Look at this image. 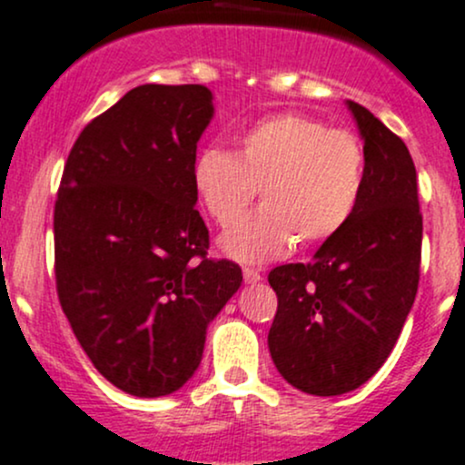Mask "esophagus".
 Returning <instances> with one entry per match:
<instances>
[{"label": "esophagus", "mask_w": 465, "mask_h": 465, "mask_svg": "<svg viewBox=\"0 0 465 465\" xmlns=\"http://www.w3.org/2000/svg\"><path fill=\"white\" fill-rule=\"evenodd\" d=\"M261 279H263L261 270H257V268H243V281H246V283H259Z\"/></svg>", "instance_id": "obj_1"}]
</instances>
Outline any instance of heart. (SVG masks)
Returning a JSON list of instances; mask_svg holds the SVG:
<instances>
[{
  "label": "heart",
  "instance_id": "b5f03b06",
  "mask_svg": "<svg viewBox=\"0 0 465 465\" xmlns=\"http://www.w3.org/2000/svg\"><path fill=\"white\" fill-rule=\"evenodd\" d=\"M367 177L362 143L347 129L281 112L237 135L234 153L204 149L193 164V189L219 226L261 195L263 206L219 239L243 263L281 259L296 246L330 242L351 222Z\"/></svg>",
  "mask_w": 465,
  "mask_h": 465
}]
</instances>
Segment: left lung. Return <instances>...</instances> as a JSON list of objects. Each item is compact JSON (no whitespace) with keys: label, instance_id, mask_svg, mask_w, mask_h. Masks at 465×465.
<instances>
[{"label":"left lung","instance_id":"1","mask_svg":"<svg viewBox=\"0 0 465 465\" xmlns=\"http://www.w3.org/2000/svg\"><path fill=\"white\" fill-rule=\"evenodd\" d=\"M367 177L351 222L310 263L279 265L270 356L302 393L362 387L393 351L420 283L421 213L409 149L367 107L347 101Z\"/></svg>","mask_w":465,"mask_h":465}]
</instances>
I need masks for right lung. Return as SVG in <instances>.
<instances>
[{"label":"right lung","instance_id":"obj_1","mask_svg":"<svg viewBox=\"0 0 465 465\" xmlns=\"http://www.w3.org/2000/svg\"><path fill=\"white\" fill-rule=\"evenodd\" d=\"M204 85L134 87L72 147L54 204L64 314L94 367L135 398L184 387L243 276L206 257L193 164L213 120Z\"/></svg>","mask_w":465,"mask_h":465}]
</instances>
